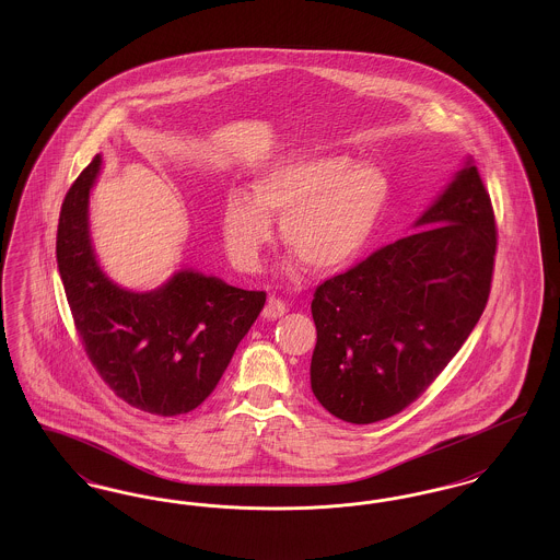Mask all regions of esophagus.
<instances>
[{
  "mask_svg": "<svg viewBox=\"0 0 560 560\" xmlns=\"http://www.w3.org/2000/svg\"><path fill=\"white\" fill-rule=\"evenodd\" d=\"M285 311H288V304L283 302V300H279V298H268L267 306H265V317L267 319H279V317H283L285 315Z\"/></svg>",
  "mask_w": 560,
  "mask_h": 560,
  "instance_id": "34e87169",
  "label": "esophagus"
}]
</instances>
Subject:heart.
<instances>
[{
    "instance_id": "b5f03b06",
    "label": "heart",
    "mask_w": 560,
    "mask_h": 560,
    "mask_svg": "<svg viewBox=\"0 0 560 560\" xmlns=\"http://www.w3.org/2000/svg\"><path fill=\"white\" fill-rule=\"evenodd\" d=\"M388 195V180L373 163L345 155L277 161L254 178L252 199L240 192L226 199V254L241 270H256L272 240L270 220H281L290 252L315 272H336L368 247Z\"/></svg>"
}]
</instances>
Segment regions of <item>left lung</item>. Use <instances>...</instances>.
<instances>
[{
	"mask_svg": "<svg viewBox=\"0 0 560 560\" xmlns=\"http://www.w3.org/2000/svg\"><path fill=\"white\" fill-rule=\"evenodd\" d=\"M416 226L313 295L311 388L350 424L386 420L422 397L489 300L498 226L477 165L468 161Z\"/></svg>",
	"mask_w": 560,
	"mask_h": 560,
	"instance_id": "8db88e82",
	"label": "left lung"
}]
</instances>
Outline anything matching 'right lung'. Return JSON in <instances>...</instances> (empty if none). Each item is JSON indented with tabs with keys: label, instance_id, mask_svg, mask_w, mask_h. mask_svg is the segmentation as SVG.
Wrapping results in <instances>:
<instances>
[{
	"label": "right lung",
	"instance_id": "add662e5",
	"mask_svg": "<svg viewBox=\"0 0 560 560\" xmlns=\"http://www.w3.org/2000/svg\"><path fill=\"white\" fill-rule=\"evenodd\" d=\"M101 170L90 161L65 195L56 260L81 345L108 388L140 411L188 413L212 395L267 293L195 270L155 292H128L101 270L88 233V197Z\"/></svg>",
	"mask_w": 560,
	"mask_h": 560
}]
</instances>
